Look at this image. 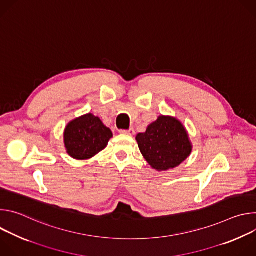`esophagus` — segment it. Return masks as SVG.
Instances as JSON below:
<instances>
[{"instance_id": "obj_1", "label": "esophagus", "mask_w": 256, "mask_h": 256, "mask_svg": "<svg viewBox=\"0 0 256 256\" xmlns=\"http://www.w3.org/2000/svg\"><path fill=\"white\" fill-rule=\"evenodd\" d=\"M122 134H130V136H134V128H128V130H120Z\"/></svg>"}]
</instances>
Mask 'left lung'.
Returning <instances> with one entry per match:
<instances>
[{
    "instance_id": "obj_1",
    "label": "left lung",
    "mask_w": 256,
    "mask_h": 256,
    "mask_svg": "<svg viewBox=\"0 0 256 256\" xmlns=\"http://www.w3.org/2000/svg\"><path fill=\"white\" fill-rule=\"evenodd\" d=\"M136 140L144 158L158 171L177 167L192 148L184 126L170 116H159L144 132L138 134Z\"/></svg>"
}]
</instances>
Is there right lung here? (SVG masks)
<instances>
[{
    "label": "right lung",
    "instance_id": "add662e5",
    "mask_svg": "<svg viewBox=\"0 0 256 256\" xmlns=\"http://www.w3.org/2000/svg\"><path fill=\"white\" fill-rule=\"evenodd\" d=\"M68 154L77 160L92 158L102 151L112 132L91 114L70 122L64 134Z\"/></svg>",
    "mask_w": 256,
    "mask_h": 256
}]
</instances>
